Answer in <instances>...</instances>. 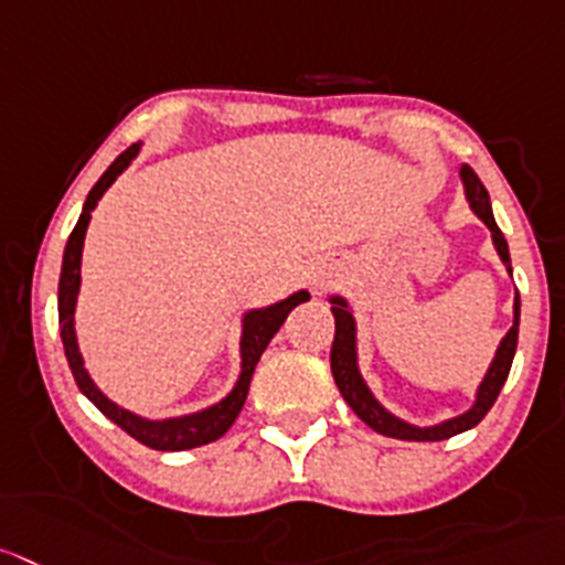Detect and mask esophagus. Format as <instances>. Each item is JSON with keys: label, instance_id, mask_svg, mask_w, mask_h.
<instances>
[{"label": "esophagus", "instance_id": "34e87169", "mask_svg": "<svg viewBox=\"0 0 565 565\" xmlns=\"http://www.w3.org/2000/svg\"><path fill=\"white\" fill-rule=\"evenodd\" d=\"M316 286H324V279H319V282H316Z\"/></svg>", "mask_w": 565, "mask_h": 565}]
</instances>
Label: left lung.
Masks as SVG:
<instances>
[{"label": "left lung", "instance_id": "left-lung-1", "mask_svg": "<svg viewBox=\"0 0 565 565\" xmlns=\"http://www.w3.org/2000/svg\"><path fill=\"white\" fill-rule=\"evenodd\" d=\"M460 182H463V196L469 202L471 213L491 230V241L493 249H497L499 260L502 266L508 268V274L513 277V266H510V252H508V241H504L502 230L497 227V218H493L491 211V199H488L486 185L480 182V177L475 174V169L469 166H460ZM330 305H332V316H335V341H332V352H330V369L332 377H335L338 391L347 399V405L352 407L354 416L360 422H366L374 433L388 435V438H399V440H447L452 435L466 433V429L477 427V424L486 418V413L491 411L493 402H497L499 391H502L504 380H508L510 366H513V354H515V343H519V313H521V299L519 291L513 297V327L504 332V338L499 341L497 352H493V360L488 363V372L482 374L480 385L475 391V402L466 407L463 413L452 418H444L438 424H413L399 418L396 413H391L383 402L374 396V391L369 388V383L360 374V358H358V319H354L352 305L347 302V297L341 294H330Z\"/></svg>", "mask_w": 565, "mask_h": 565}]
</instances>
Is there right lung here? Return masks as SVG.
Listing matches in <instances>:
<instances>
[{
  "instance_id": "1",
  "label": "right lung",
  "mask_w": 565,
  "mask_h": 565,
  "mask_svg": "<svg viewBox=\"0 0 565 565\" xmlns=\"http://www.w3.org/2000/svg\"><path fill=\"white\" fill-rule=\"evenodd\" d=\"M141 152V141L132 143L130 149L118 154L110 166H107L105 174L96 180V185L90 188L88 199H85L83 213H79L77 224H74L72 235L66 241V249H63V266H61V286H57V321H61V338L63 349H66L68 369H72L74 380H77L79 391L110 418L113 424L125 429L127 435H132L136 440H141L143 447L158 449V452H182V449L193 447H205V444H213V440L222 438L233 422L238 418L241 407H244L246 394H249L252 374H255L257 360L266 352L268 341L277 335V330L282 327V321L288 319L297 305L308 302L310 294L305 288L288 294L286 299L279 302L266 305V308H252L246 310L244 319H241V372L238 380L233 383V388L222 396L213 405L202 407V411L182 413V416H169V418H149L141 416V413H132L127 407H121L118 402H113L110 396H105V391L94 383V377L85 369L83 352H79L77 343V327H74V310H77V297L79 286H83V246H85V233H88L90 213L99 205V199L105 196L107 188L118 180L130 169L132 160Z\"/></svg>"
}]
</instances>
